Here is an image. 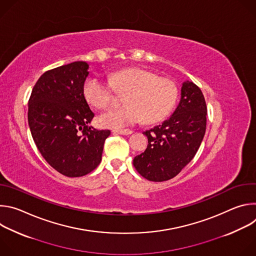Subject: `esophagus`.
<instances>
[{"label":"esophagus","mask_w":256,"mask_h":256,"mask_svg":"<svg viewBox=\"0 0 256 256\" xmlns=\"http://www.w3.org/2000/svg\"><path fill=\"white\" fill-rule=\"evenodd\" d=\"M114 134H122V136H128V134H132V130H114Z\"/></svg>","instance_id":"34e87169"}]
</instances>
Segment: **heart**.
Wrapping results in <instances>:
<instances>
[{"label": "heart", "mask_w": 256, "mask_h": 256, "mask_svg": "<svg viewBox=\"0 0 256 256\" xmlns=\"http://www.w3.org/2000/svg\"><path fill=\"white\" fill-rule=\"evenodd\" d=\"M116 92H126L124 107L110 108L102 112L98 122L101 126L120 130L142 122H156L166 118L177 98L173 81L157 77L155 72L142 68H128L112 72L108 82L97 77L88 78L83 86L86 101L95 108H104Z\"/></svg>", "instance_id": "1"}]
</instances>
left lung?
<instances>
[{"mask_svg":"<svg viewBox=\"0 0 256 256\" xmlns=\"http://www.w3.org/2000/svg\"><path fill=\"white\" fill-rule=\"evenodd\" d=\"M206 128V105L200 89L192 82L182 83L179 103L172 116L142 134L148 147L134 159L136 171L150 181L176 176L194 157Z\"/></svg>","mask_w":256,"mask_h":256,"instance_id":"left-lung-1","label":"left lung"}]
</instances>
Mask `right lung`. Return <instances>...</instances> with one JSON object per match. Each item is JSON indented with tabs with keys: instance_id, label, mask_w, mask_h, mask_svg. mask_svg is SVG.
Here are the masks:
<instances>
[{
	"instance_id": "right-lung-1",
	"label": "right lung",
	"mask_w": 256,
	"mask_h": 256,
	"mask_svg": "<svg viewBox=\"0 0 256 256\" xmlns=\"http://www.w3.org/2000/svg\"><path fill=\"white\" fill-rule=\"evenodd\" d=\"M86 62H74L46 72L32 89L28 124L46 161L68 177H80L100 163L110 130L89 126L94 112L84 95L89 76Z\"/></svg>"
}]
</instances>
